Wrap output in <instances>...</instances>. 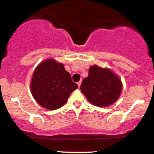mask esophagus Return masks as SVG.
Instances as JSON below:
<instances>
[{
	"label": "esophagus",
	"instance_id": "34e87169",
	"mask_svg": "<svg viewBox=\"0 0 154 154\" xmlns=\"http://www.w3.org/2000/svg\"><path fill=\"white\" fill-rule=\"evenodd\" d=\"M81 83H82V81H79V82H77V85H78V87L79 88V87H80V85H81Z\"/></svg>",
	"mask_w": 154,
	"mask_h": 154
}]
</instances>
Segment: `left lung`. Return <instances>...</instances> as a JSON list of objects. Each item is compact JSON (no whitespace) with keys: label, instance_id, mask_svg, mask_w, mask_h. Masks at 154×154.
<instances>
[{"label":"left lung","instance_id":"left-lung-1","mask_svg":"<svg viewBox=\"0 0 154 154\" xmlns=\"http://www.w3.org/2000/svg\"><path fill=\"white\" fill-rule=\"evenodd\" d=\"M122 88L121 80L111 70L93 65L89 69L88 77L83 79L80 90L93 105L105 107L115 103Z\"/></svg>","mask_w":154,"mask_h":154}]
</instances>
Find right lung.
<instances>
[{
	"mask_svg": "<svg viewBox=\"0 0 154 154\" xmlns=\"http://www.w3.org/2000/svg\"><path fill=\"white\" fill-rule=\"evenodd\" d=\"M78 85L62 63L48 59L35 70L31 81L32 94L41 106L50 110L61 108Z\"/></svg>",
	"mask_w": 154,
	"mask_h": 154,
	"instance_id": "obj_1",
	"label": "right lung"
}]
</instances>
